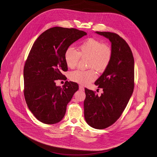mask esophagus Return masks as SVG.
<instances>
[{
  "instance_id": "1",
  "label": "esophagus",
  "mask_w": 157,
  "mask_h": 157,
  "mask_svg": "<svg viewBox=\"0 0 157 157\" xmlns=\"http://www.w3.org/2000/svg\"><path fill=\"white\" fill-rule=\"evenodd\" d=\"M79 90H81V91H84V86H82V85H79Z\"/></svg>"
}]
</instances>
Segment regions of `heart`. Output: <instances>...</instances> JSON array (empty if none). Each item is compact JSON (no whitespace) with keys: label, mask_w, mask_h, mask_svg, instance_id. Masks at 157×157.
I'll use <instances>...</instances> for the list:
<instances>
[{"label":"heart","mask_w":157,"mask_h":157,"mask_svg":"<svg viewBox=\"0 0 157 157\" xmlns=\"http://www.w3.org/2000/svg\"><path fill=\"white\" fill-rule=\"evenodd\" d=\"M112 57V49L106 44L96 38H88L79 46V52L72 47L66 50L64 60L68 67H75L80 57L89 58L87 71L76 70L70 73L69 78L75 82L87 85L95 81L97 74L94 69L99 72L105 71L110 64Z\"/></svg>","instance_id":"1"}]
</instances>
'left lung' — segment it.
I'll return each mask as SVG.
<instances>
[{
	"label": "left lung",
	"mask_w": 157,
	"mask_h": 157,
	"mask_svg": "<svg viewBox=\"0 0 157 157\" xmlns=\"http://www.w3.org/2000/svg\"><path fill=\"white\" fill-rule=\"evenodd\" d=\"M111 42L112 57L108 68L95 82L103 93L98 96L85 88L84 117L87 124L96 129L112 125L121 117L133 94L134 62L128 44L118 34L96 32Z\"/></svg>",
	"instance_id": "left-lung-1"
}]
</instances>
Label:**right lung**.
I'll use <instances>...</instances> for the list:
<instances>
[{"label": "right lung", "instance_id": "add662e5", "mask_svg": "<svg viewBox=\"0 0 157 157\" xmlns=\"http://www.w3.org/2000/svg\"><path fill=\"white\" fill-rule=\"evenodd\" d=\"M86 35L74 28L54 27L34 42L24 64V95L28 108L39 121L53 124L64 117L67 105L79 86L66 81L61 88L56 81L67 79L62 73L68 70L66 50Z\"/></svg>", "mask_w": 157, "mask_h": 157}]
</instances>
